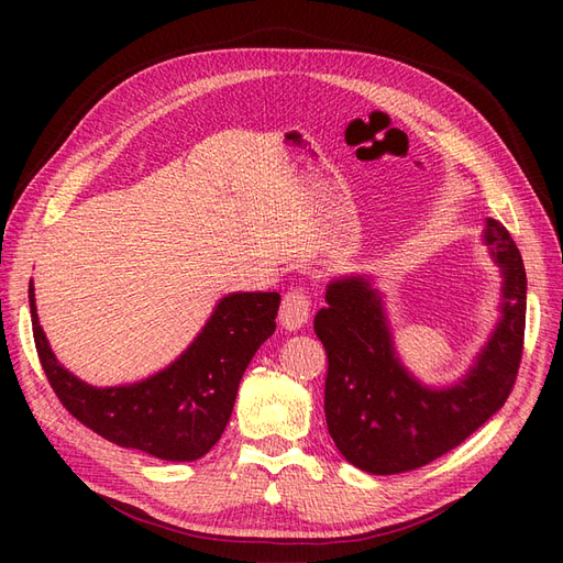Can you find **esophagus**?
I'll use <instances>...</instances> for the list:
<instances>
[{
	"label": "esophagus",
	"mask_w": 563,
	"mask_h": 563,
	"mask_svg": "<svg viewBox=\"0 0 563 563\" xmlns=\"http://www.w3.org/2000/svg\"><path fill=\"white\" fill-rule=\"evenodd\" d=\"M308 317H310V296L305 288L296 286L282 300V310H279L282 327L288 331H296L305 321H308Z\"/></svg>",
	"instance_id": "obj_1"
}]
</instances>
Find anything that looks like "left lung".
<instances>
[{
	"label": "left lung",
	"mask_w": 563,
	"mask_h": 563,
	"mask_svg": "<svg viewBox=\"0 0 563 563\" xmlns=\"http://www.w3.org/2000/svg\"><path fill=\"white\" fill-rule=\"evenodd\" d=\"M486 242L505 275L503 321L470 376L449 389L416 383L391 352L378 294L366 279L329 286L314 333L329 360L323 411L347 463L397 474L432 463L479 430L517 383L526 329V269L505 225L486 218Z\"/></svg>",
	"instance_id": "obj_1"
}]
</instances>
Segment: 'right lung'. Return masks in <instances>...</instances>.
<instances>
[{
	"label": "right lung",
	"instance_id": "obj_1",
	"mask_svg": "<svg viewBox=\"0 0 563 563\" xmlns=\"http://www.w3.org/2000/svg\"><path fill=\"white\" fill-rule=\"evenodd\" d=\"M277 310L279 294H232L220 300L207 327L172 366L143 383L100 389L56 362L30 284L32 335L60 404L112 444L174 463L209 453L223 434L251 356L275 333Z\"/></svg>",
	"mask_w": 563,
	"mask_h": 563
}]
</instances>
